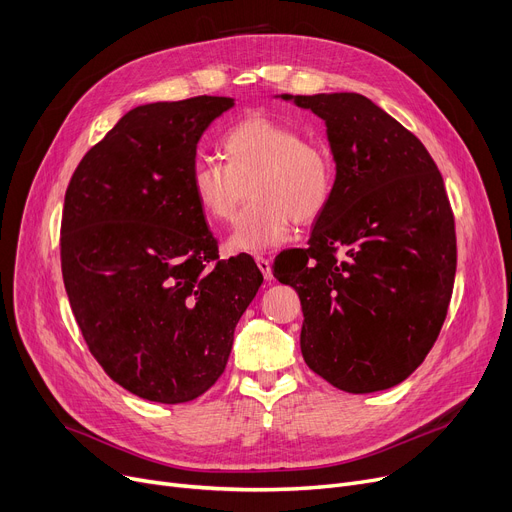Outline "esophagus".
<instances>
[{
    "instance_id": "34e87169",
    "label": "esophagus",
    "mask_w": 512,
    "mask_h": 512,
    "mask_svg": "<svg viewBox=\"0 0 512 512\" xmlns=\"http://www.w3.org/2000/svg\"><path fill=\"white\" fill-rule=\"evenodd\" d=\"M255 261H257V267L261 270L263 278H265V280H272V278H274V276H272V261L267 259V257H263V255H257Z\"/></svg>"
}]
</instances>
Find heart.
Wrapping results in <instances>:
<instances>
[{"label":"heart","instance_id":"heart-1","mask_svg":"<svg viewBox=\"0 0 512 512\" xmlns=\"http://www.w3.org/2000/svg\"><path fill=\"white\" fill-rule=\"evenodd\" d=\"M224 161L197 159L188 184L211 224H230L247 197L230 253H261L284 245L292 224H311L332 201L336 166L332 153L305 141L303 132L284 122L251 116L222 137Z\"/></svg>","mask_w":512,"mask_h":512}]
</instances>
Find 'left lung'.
Wrapping results in <instances>:
<instances>
[{"label": "left lung", "instance_id": "8db88e82", "mask_svg": "<svg viewBox=\"0 0 512 512\" xmlns=\"http://www.w3.org/2000/svg\"><path fill=\"white\" fill-rule=\"evenodd\" d=\"M282 97L326 120L336 161L309 247L274 261V276L299 292L303 359L344 392L392 388L432 351L452 297L442 174L411 130L359 93Z\"/></svg>", "mask_w": 512, "mask_h": 512}]
</instances>
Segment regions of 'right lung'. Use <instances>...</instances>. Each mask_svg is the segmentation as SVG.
<instances>
[{
    "label": "right lung",
    "mask_w": 512,
    "mask_h": 512,
    "mask_svg": "<svg viewBox=\"0 0 512 512\" xmlns=\"http://www.w3.org/2000/svg\"><path fill=\"white\" fill-rule=\"evenodd\" d=\"M232 105L199 95L134 107L66 188L60 257L76 324L116 384L164 405L218 382L263 282L251 255L220 259L188 184L201 134Z\"/></svg>",
    "instance_id": "1"
}]
</instances>
